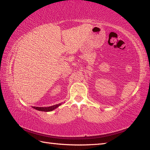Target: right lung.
Segmentation results:
<instances>
[{
	"label": "right lung",
	"mask_w": 150,
	"mask_h": 150,
	"mask_svg": "<svg viewBox=\"0 0 150 150\" xmlns=\"http://www.w3.org/2000/svg\"><path fill=\"white\" fill-rule=\"evenodd\" d=\"M62 105V103L57 104V105H53L49 106V107H37V106H32V108H34V109H36L40 111H44V112H50V111H52L55 110V108H57L58 106Z\"/></svg>",
	"instance_id": "add662e5"
}]
</instances>
